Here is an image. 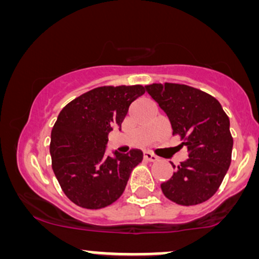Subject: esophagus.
I'll return each instance as SVG.
<instances>
[{"label": "esophagus", "instance_id": "34e87169", "mask_svg": "<svg viewBox=\"0 0 259 259\" xmlns=\"http://www.w3.org/2000/svg\"><path fill=\"white\" fill-rule=\"evenodd\" d=\"M144 158L148 160V162H156L157 160V157L154 156L153 153L148 152V151H146V152H144Z\"/></svg>", "mask_w": 259, "mask_h": 259}]
</instances>
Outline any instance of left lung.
<instances>
[{
	"label": "left lung",
	"instance_id": "8db88e82",
	"mask_svg": "<svg viewBox=\"0 0 259 259\" xmlns=\"http://www.w3.org/2000/svg\"><path fill=\"white\" fill-rule=\"evenodd\" d=\"M189 152V158L160 184L163 194L183 206H194L212 197L221 186L231 162L230 121L222 105L206 92L181 84L145 86Z\"/></svg>",
	"mask_w": 259,
	"mask_h": 259
}]
</instances>
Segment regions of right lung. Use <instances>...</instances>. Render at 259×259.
Returning a JSON list of instances; mask_svg holds the SVG:
<instances>
[{"label":"right lung","mask_w":259,"mask_h":259,"mask_svg":"<svg viewBox=\"0 0 259 259\" xmlns=\"http://www.w3.org/2000/svg\"><path fill=\"white\" fill-rule=\"evenodd\" d=\"M145 94L141 85L102 86L76 97L62 109L52 127V169L70 201L100 209L117 201L142 151L106 156L108 134L121 126L129 106Z\"/></svg>","instance_id":"1"}]
</instances>
